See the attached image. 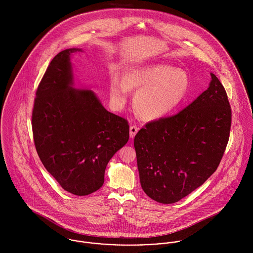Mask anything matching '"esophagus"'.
I'll return each mask as SVG.
<instances>
[{"instance_id":"1","label":"esophagus","mask_w":253,"mask_h":253,"mask_svg":"<svg viewBox=\"0 0 253 253\" xmlns=\"http://www.w3.org/2000/svg\"><path fill=\"white\" fill-rule=\"evenodd\" d=\"M137 131H138V127L135 125L130 126V127H129V136H130V138H133L135 136V134L137 133Z\"/></svg>"}]
</instances>
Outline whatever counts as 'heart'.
<instances>
[{
	"instance_id": "1",
	"label": "heart",
	"mask_w": 253,
	"mask_h": 253,
	"mask_svg": "<svg viewBox=\"0 0 253 253\" xmlns=\"http://www.w3.org/2000/svg\"><path fill=\"white\" fill-rule=\"evenodd\" d=\"M190 82L186 73L167 65H150L131 69L121 80L110 82L112 104L121 108L126 102L128 90H137L133 109L144 120H159L172 114L185 99Z\"/></svg>"
}]
</instances>
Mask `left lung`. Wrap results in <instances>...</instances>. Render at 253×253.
<instances>
[{
    "label": "left lung",
    "instance_id": "1",
    "mask_svg": "<svg viewBox=\"0 0 253 253\" xmlns=\"http://www.w3.org/2000/svg\"><path fill=\"white\" fill-rule=\"evenodd\" d=\"M209 88L180 113L150 122L134 137L141 187L174 204L215 171L229 141L232 110L214 74Z\"/></svg>",
    "mask_w": 253,
    "mask_h": 253
}]
</instances>
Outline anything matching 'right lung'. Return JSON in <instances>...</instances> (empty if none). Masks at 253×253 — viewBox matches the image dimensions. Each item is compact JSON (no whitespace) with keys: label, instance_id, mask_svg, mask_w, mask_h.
Segmentation results:
<instances>
[{"label":"right lung","instance_id":"right-lung-1","mask_svg":"<svg viewBox=\"0 0 253 253\" xmlns=\"http://www.w3.org/2000/svg\"><path fill=\"white\" fill-rule=\"evenodd\" d=\"M68 48L54 56L42 78L32 111L37 153L67 192L86 196L102 187L107 164L129 138L127 120L110 113L90 89L73 88Z\"/></svg>","mask_w":253,"mask_h":253}]
</instances>
